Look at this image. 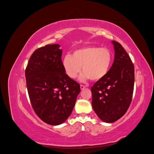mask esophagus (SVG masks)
Wrapping results in <instances>:
<instances>
[{"mask_svg":"<svg viewBox=\"0 0 154 154\" xmlns=\"http://www.w3.org/2000/svg\"><path fill=\"white\" fill-rule=\"evenodd\" d=\"M86 87V86H85V85H80V88L82 90H83V89H84V88Z\"/></svg>","mask_w":154,"mask_h":154,"instance_id":"1","label":"esophagus"}]
</instances>
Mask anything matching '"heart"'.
Returning <instances> with one entry per match:
<instances>
[{"label":"heart","mask_w":154,"mask_h":154,"mask_svg":"<svg viewBox=\"0 0 154 154\" xmlns=\"http://www.w3.org/2000/svg\"><path fill=\"white\" fill-rule=\"evenodd\" d=\"M112 62V54L109 49L89 46L74 51L72 57L70 54L65 56L63 67L67 75L72 79L78 76L82 66L81 81L88 79L98 81L108 73Z\"/></svg>","instance_id":"obj_1"}]
</instances>
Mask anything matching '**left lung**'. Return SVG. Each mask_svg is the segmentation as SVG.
I'll list each match as a JSON object with an SVG mask.
<instances>
[{
    "instance_id": "left-lung-1",
    "label": "left lung",
    "mask_w": 154,
    "mask_h": 154,
    "mask_svg": "<svg viewBox=\"0 0 154 154\" xmlns=\"http://www.w3.org/2000/svg\"><path fill=\"white\" fill-rule=\"evenodd\" d=\"M112 66L106 75L91 87L92 106L99 118L113 123L126 113L131 103L134 86V66L122 45L112 41Z\"/></svg>"
}]
</instances>
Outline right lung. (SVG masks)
Wrapping results in <instances>:
<instances>
[{"label": "right lung", "instance_id": "1", "mask_svg": "<svg viewBox=\"0 0 154 154\" xmlns=\"http://www.w3.org/2000/svg\"><path fill=\"white\" fill-rule=\"evenodd\" d=\"M60 45H46L32 54L26 69V85L32 109L44 122L66 121L80 92L79 83L65 72Z\"/></svg>", "mask_w": 154, "mask_h": 154}]
</instances>
